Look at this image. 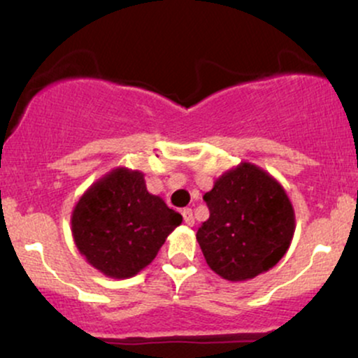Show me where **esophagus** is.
Instances as JSON below:
<instances>
[{"mask_svg": "<svg viewBox=\"0 0 358 358\" xmlns=\"http://www.w3.org/2000/svg\"><path fill=\"white\" fill-rule=\"evenodd\" d=\"M182 213H183V220H185V224H187L188 227H192V225L195 224V219H193V212H192V208H185V210H183Z\"/></svg>", "mask_w": 358, "mask_h": 358, "instance_id": "obj_1", "label": "esophagus"}]
</instances>
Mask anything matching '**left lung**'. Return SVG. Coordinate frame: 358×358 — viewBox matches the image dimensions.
<instances>
[{
	"label": "left lung",
	"instance_id": "8db88e82",
	"mask_svg": "<svg viewBox=\"0 0 358 358\" xmlns=\"http://www.w3.org/2000/svg\"><path fill=\"white\" fill-rule=\"evenodd\" d=\"M210 217L196 232L205 261L222 279H254L281 261L296 229L281 183L249 162L224 171L203 195Z\"/></svg>",
	"mask_w": 358,
	"mask_h": 358
}]
</instances>
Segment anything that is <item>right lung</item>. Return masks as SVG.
Masks as SVG:
<instances>
[{
    "label": "right lung",
    "instance_id": "add662e5",
    "mask_svg": "<svg viewBox=\"0 0 358 358\" xmlns=\"http://www.w3.org/2000/svg\"><path fill=\"white\" fill-rule=\"evenodd\" d=\"M183 217L148 192L139 170L117 166L80 195L71 215L73 244L113 279L136 276L153 262Z\"/></svg>",
    "mask_w": 358,
    "mask_h": 358
}]
</instances>
